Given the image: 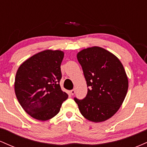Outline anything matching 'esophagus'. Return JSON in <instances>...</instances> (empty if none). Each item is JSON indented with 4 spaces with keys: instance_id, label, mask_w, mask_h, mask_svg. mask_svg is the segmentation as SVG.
Listing matches in <instances>:
<instances>
[{
    "instance_id": "34e87169",
    "label": "esophagus",
    "mask_w": 147,
    "mask_h": 147,
    "mask_svg": "<svg viewBox=\"0 0 147 147\" xmlns=\"http://www.w3.org/2000/svg\"><path fill=\"white\" fill-rule=\"evenodd\" d=\"M70 93H71L72 95H73L75 93V89H72V90H70Z\"/></svg>"
}]
</instances>
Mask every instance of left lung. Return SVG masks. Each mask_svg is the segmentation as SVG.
<instances>
[{
	"mask_svg": "<svg viewBox=\"0 0 147 147\" xmlns=\"http://www.w3.org/2000/svg\"><path fill=\"white\" fill-rule=\"evenodd\" d=\"M77 57L88 88L85 98L74 99L89 121H106L119 110L127 93L129 82L123 65L117 57L100 47L84 49Z\"/></svg>",
	"mask_w": 147,
	"mask_h": 147,
	"instance_id": "1",
	"label": "left lung"
}]
</instances>
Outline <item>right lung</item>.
<instances>
[{
  "instance_id": "obj_1",
  "label": "right lung",
  "mask_w": 147,
  "mask_h": 147,
  "mask_svg": "<svg viewBox=\"0 0 147 147\" xmlns=\"http://www.w3.org/2000/svg\"><path fill=\"white\" fill-rule=\"evenodd\" d=\"M63 56L61 50H44L27 59L18 69L15 93L22 108L34 119L45 121L55 117L68 98L59 84Z\"/></svg>"
}]
</instances>
